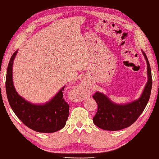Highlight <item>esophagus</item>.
<instances>
[{
  "instance_id": "esophagus-1",
  "label": "esophagus",
  "mask_w": 159,
  "mask_h": 159,
  "mask_svg": "<svg viewBox=\"0 0 159 159\" xmlns=\"http://www.w3.org/2000/svg\"><path fill=\"white\" fill-rule=\"evenodd\" d=\"M77 95H78V96H80V95H83L84 94V88H83V86H80V87H79L78 89H77Z\"/></svg>"
}]
</instances>
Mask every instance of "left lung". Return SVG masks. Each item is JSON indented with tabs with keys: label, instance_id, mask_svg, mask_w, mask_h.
<instances>
[{
	"label": "left lung",
	"instance_id": "8db88e82",
	"mask_svg": "<svg viewBox=\"0 0 159 159\" xmlns=\"http://www.w3.org/2000/svg\"><path fill=\"white\" fill-rule=\"evenodd\" d=\"M143 53L147 61L148 80L141 98L138 100L125 105H117L99 92L93 95L98 103V111L93 120L99 128L116 131L128 128L137 121L146 107L151 94L152 79L150 63L143 51Z\"/></svg>",
	"mask_w": 159,
	"mask_h": 159
}]
</instances>
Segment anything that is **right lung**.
<instances>
[{
    "instance_id": "1",
    "label": "right lung",
    "mask_w": 159,
    "mask_h": 159,
    "mask_svg": "<svg viewBox=\"0 0 159 159\" xmlns=\"http://www.w3.org/2000/svg\"><path fill=\"white\" fill-rule=\"evenodd\" d=\"M18 51L10 58L6 76L5 88L8 102L18 118L33 130L51 133L64 127L69 117V105L63 97L64 87L44 105H34L28 102L16 91L12 80V66Z\"/></svg>"
}]
</instances>
